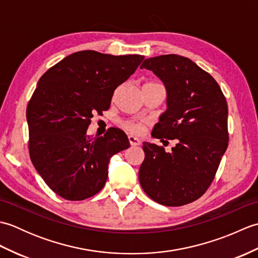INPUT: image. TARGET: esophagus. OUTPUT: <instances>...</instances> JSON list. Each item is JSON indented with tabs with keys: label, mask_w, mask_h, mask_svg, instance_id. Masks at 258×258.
<instances>
[{
	"label": "esophagus",
	"mask_w": 258,
	"mask_h": 258,
	"mask_svg": "<svg viewBox=\"0 0 258 258\" xmlns=\"http://www.w3.org/2000/svg\"><path fill=\"white\" fill-rule=\"evenodd\" d=\"M128 142H130V144L132 145V146H139V145H141V141L138 138H135V136H132V135L128 136Z\"/></svg>",
	"instance_id": "1"
}]
</instances>
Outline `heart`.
I'll return each instance as SVG.
<instances>
[{
    "instance_id": "obj_1",
    "label": "heart",
    "mask_w": 258,
    "mask_h": 258,
    "mask_svg": "<svg viewBox=\"0 0 258 258\" xmlns=\"http://www.w3.org/2000/svg\"><path fill=\"white\" fill-rule=\"evenodd\" d=\"M119 126L126 132L133 135H141L145 132L146 123L140 119H123L119 120Z\"/></svg>"
}]
</instances>
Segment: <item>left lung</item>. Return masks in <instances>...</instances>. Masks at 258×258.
Instances as JSON below:
<instances>
[{
	"label": "left lung",
	"mask_w": 258,
	"mask_h": 258,
	"mask_svg": "<svg viewBox=\"0 0 258 258\" xmlns=\"http://www.w3.org/2000/svg\"><path fill=\"white\" fill-rule=\"evenodd\" d=\"M141 69L153 71L167 91V109L152 136L176 142L171 153L143 143L141 186L162 205L188 204L210 187L228 146L226 98L213 76L187 57L146 58Z\"/></svg>",
	"instance_id": "1"
}]
</instances>
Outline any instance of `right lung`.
Wrapping results in <instances>:
<instances>
[{
	"instance_id": "1",
	"label": "right lung",
	"mask_w": 258,
	"mask_h": 258,
	"mask_svg": "<svg viewBox=\"0 0 258 258\" xmlns=\"http://www.w3.org/2000/svg\"><path fill=\"white\" fill-rule=\"evenodd\" d=\"M144 59L96 51L71 54L42 75L27 104L31 161L46 185L68 201H83L100 191L108 162L130 147L127 136L108 128L89 138L93 114L109 108L115 89Z\"/></svg>"
}]
</instances>
